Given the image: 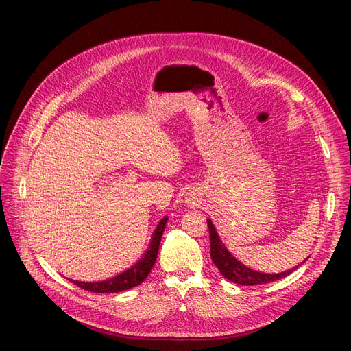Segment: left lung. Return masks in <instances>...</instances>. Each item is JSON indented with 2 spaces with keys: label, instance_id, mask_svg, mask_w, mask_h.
<instances>
[{
  "label": "left lung",
  "instance_id": "obj_1",
  "mask_svg": "<svg viewBox=\"0 0 351 351\" xmlns=\"http://www.w3.org/2000/svg\"><path fill=\"white\" fill-rule=\"evenodd\" d=\"M207 223H208V230H210L213 263L217 265V268L219 269L222 276L233 283L245 285V286L269 283V282H275L278 279H282V278L290 275L293 271H295L298 268V267H294V268L280 272V274H264V272H258V271L248 268L244 264H241L239 260H236L228 252V248L219 239L217 229H215L214 223L211 222V219H207Z\"/></svg>",
  "mask_w": 351,
  "mask_h": 351
}]
</instances>
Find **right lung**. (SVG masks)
<instances>
[{"label": "right lung", "instance_id": "1", "mask_svg": "<svg viewBox=\"0 0 351 351\" xmlns=\"http://www.w3.org/2000/svg\"><path fill=\"white\" fill-rule=\"evenodd\" d=\"M167 221H168V217H165L160 221L145 254L132 268L126 269L125 272H122L114 278H110V279L101 280V282H80V280H72V279H71V282L87 291H93V293H118V291H123V290L132 289L134 286H138L148 276V274L152 272V268L156 264L160 243H161V236L164 233Z\"/></svg>", "mask_w": 351, "mask_h": 351}]
</instances>
